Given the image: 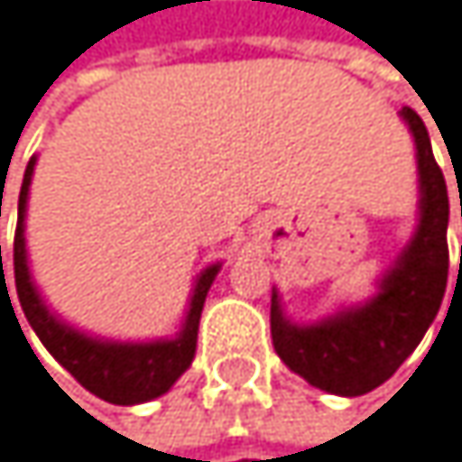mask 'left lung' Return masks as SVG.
<instances>
[{"label":"left lung","instance_id":"1","mask_svg":"<svg viewBox=\"0 0 462 462\" xmlns=\"http://www.w3.org/2000/svg\"><path fill=\"white\" fill-rule=\"evenodd\" d=\"M419 172V218L408 244L378 276L375 295L339 307L315 323L284 315L279 290L271 292V339L284 365L315 389L358 397L389 381L436 320L449 276V197L421 117L402 106Z\"/></svg>","mask_w":462,"mask_h":462}]
</instances>
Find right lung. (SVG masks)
<instances>
[{"instance_id": "add662e5", "label": "right lung", "mask_w": 462, "mask_h": 462, "mask_svg": "<svg viewBox=\"0 0 462 462\" xmlns=\"http://www.w3.org/2000/svg\"><path fill=\"white\" fill-rule=\"evenodd\" d=\"M35 163L38 158L32 155L23 172L21 194H18V226H15V244H13L15 292H18V304L32 331L41 337L46 350L60 365L95 397L115 402V405H139V402L167 394L194 361L202 307H205L208 290L216 273L221 271V263H213L197 273L183 326L175 337H161V339H147V342H120V339L95 337L70 326L46 304L29 271L23 233H26V202H29L32 175H35Z\"/></svg>"}]
</instances>
